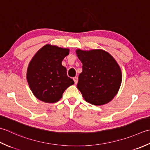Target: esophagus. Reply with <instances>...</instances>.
Masks as SVG:
<instances>
[{
  "label": "esophagus",
  "instance_id": "obj_1",
  "mask_svg": "<svg viewBox=\"0 0 150 150\" xmlns=\"http://www.w3.org/2000/svg\"><path fill=\"white\" fill-rule=\"evenodd\" d=\"M73 80H74L75 84H77V83H78V77H74V78H73Z\"/></svg>",
  "mask_w": 150,
  "mask_h": 150
}]
</instances>
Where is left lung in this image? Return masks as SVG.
Listing matches in <instances>:
<instances>
[{
  "label": "left lung",
  "instance_id": "obj_1",
  "mask_svg": "<svg viewBox=\"0 0 150 150\" xmlns=\"http://www.w3.org/2000/svg\"><path fill=\"white\" fill-rule=\"evenodd\" d=\"M76 53L83 64L77 87L85 100L95 105L111 102L122 83L121 69L117 61L102 49H77Z\"/></svg>",
  "mask_w": 150,
  "mask_h": 150
}]
</instances>
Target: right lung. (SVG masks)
<instances>
[{
  "label": "right lung",
  "instance_id": "add662e5",
  "mask_svg": "<svg viewBox=\"0 0 150 150\" xmlns=\"http://www.w3.org/2000/svg\"><path fill=\"white\" fill-rule=\"evenodd\" d=\"M69 54V48L47 44L33 56L27 69L26 79L37 98L45 103L57 102L64 91L74 83L62 64Z\"/></svg>",
  "mask_w": 150,
  "mask_h": 150
}]
</instances>
